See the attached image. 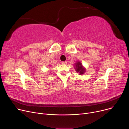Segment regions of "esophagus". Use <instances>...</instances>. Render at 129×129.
<instances>
[{
    "instance_id": "obj_1",
    "label": "esophagus",
    "mask_w": 129,
    "mask_h": 129,
    "mask_svg": "<svg viewBox=\"0 0 129 129\" xmlns=\"http://www.w3.org/2000/svg\"><path fill=\"white\" fill-rule=\"evenodd\" d=\"M62 63L63 64H67V62H66V61H64V62H62Z\"/></svg>"
}]
</instances>
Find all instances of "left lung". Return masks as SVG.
<instances>
[{
    "label": "left lung",
    "mask_w": 129,
    "mask_h": 129,
    "mask_svg": "<svg viewBox=\"0 0 129 129\" xmlns=\"http://www.w3.org/2000/svg\"><path fill=\"white\" fill-rule=\"evenodd\" d=\"M76 71L77 73H79L80 74H83L85 72V70L83 67L82 63L80 62H78L76 63Z\"/></svg>",
    "instance_id": "left-lung-1"
}]
</instances>
